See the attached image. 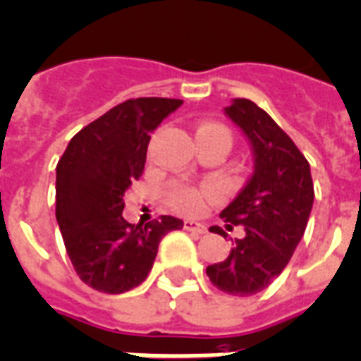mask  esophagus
Masks as SVG:
<instances>
[{"instance_id":"34e87169","label":"esophagus","mask_w":361,"mask_h":361,"mask_svg":"<svg viewBox=\"0 0 361 361\" xmlns=\"http://www.w3.org/2000/svg\"><path fill=\"white\" fill-rule=\"evenodd\" d=\"M184 231L188 232H195V234H204L207 232V227L204 225H201V223H195V221H184Z\"/></svg>"}]
</instances>
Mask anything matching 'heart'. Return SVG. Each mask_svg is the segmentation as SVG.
Returning <instances> with one entry per match:
<instances>
[{
  "label": "heart",
  "instance_id": "b5f03b06",
  "mask_svg": "<svg viewBox=\"0 0 361 361\" xmlns=\"http://www.w3.org/2000/svg\"><path fill=\"white\" fill-rule=\"evenodd\" d=\"M199 134H223L231 140L228 130L217 123H201L197 127V136ZM210 197H212V193L207 190H197V188L186 186V184H171L166 190V202L169 207L180 214H188V216L201 212L207 199Z\"/></svg>",
  "mask_w": 361,
  "mask_h": 361
}]
</instances>
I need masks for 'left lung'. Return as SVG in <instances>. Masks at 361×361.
<instances>
[{"mask_svg": "<svg viewBox=\"0 0 361 361\" xmlns=\"http://www.w3.org/2000/svg\"><path fill=\"white\" fill-rule=\"evenodd\" d=\"M225 112L251 142L255 173L219 214L228 228H245V236L232 243L225 260L208 266L207 275L217 290L247 297L266 290L288 266L306 231L314 183L305 154L266 110L234 99ZM210 231L225 236L219 227Z\"/></svg>", "mask_w": 361, "mask_h": 361, "instance_id": "8db88e82", "label": "left lung"}]
</instances>
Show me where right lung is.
Listing matches in <instances>:
<instances>
[{
    "label": "right lung",
    "mask_w": 361,
    "mask_h": 361,
    "mask_svg": "<svg viewBox=\"0 0 361 361\" xmlns=\"http://www.w3.org/2000/svg\"><path fill=\"white\" fill-rule=\"evenodd\" d=\"M180 99H127L70 140L56 164V221L73 269L103 293H123L147 279L177 217L130 225L123 219L125 190L144 173L145 154L162 120Z\"/></svg>",
    "instance_id": "right-lung-1"
}]
</instances>
